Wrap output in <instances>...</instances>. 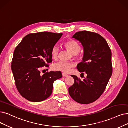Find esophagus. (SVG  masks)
Returning a JSON list of instances; mask_svg holds the SVG:
<instances>
[{
  "label": "esophagus",
  "instance_id": "1",
  "mask_svg": "<svg viewBox=\"0 0 128 128\" xmlns=\"http://www.w3.org/2000/svg\"><path fill=\"white\" fill-rule=\"evenodd\" d=\"M62 76H64V77H66V76H68V75L66 73H62Z\"/></svg>",
  "mask_w": 128,
  "mask_h": 128
}]
</instances>
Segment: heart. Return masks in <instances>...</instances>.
I'll return each mask as SVG.
<instances>
[{
  "mask_svg": "<svg viewBox=\"0 0 128 128\" xmlns=\"http://www.w3.org/2000/svg\"><path fill=\"white\" fill-rule=\"evenodd\" d=\"M65 47L72 54L78 56L80 54V46L79 43L74 40H71L64 44ZM59 52V47L57 44H55L51 50V54L54 59L57 58ZM75 66L73 62H66L64 61H59L55 63L53 66V68L56 70L62 71L64 72H68L71 68Z\"/></svg>",
  "mask_w": 128,
  "mask_h": 128,
  "instance_id": "b5f03b06",
  "label": "heart"
}]
</instances>
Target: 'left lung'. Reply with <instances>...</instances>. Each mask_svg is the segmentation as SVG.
I'll list each match as a JSON object with an SVG mask.
<instances>
[{
	"label": "left lung",
	"instance_id": "1",
	"mask_svg": "<svg viewBox=\"0 0 128 128\" xmlns=\"http://www.w3.org/2000/svg\"><path fill=\"white\" fill-rule=\"evenodd\" d=\"M72 38L78 40L84 48L82 61L77 69L80 72H85L87 76L81 81L71 76L74 82L69 88V93L78 103L91 104L104 93L112 76L111 52L106 40L98 34L79 32Z\"/></svg>",
	"mask_w": 128,
	"mask_h": 128
}]
</instances>
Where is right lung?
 Masks as SVG:
<instances>
[{
	"label": "right lung",
	"mask_w": 128,
	"mask_h": 128,
	"mask_svg": "<svg viewBox=\"0 0 128 128\" xmlns=\"http://www.w3.org/2000/svg\"><path fill=\"white\" fill-rule=\"evenodd\" d=\"M62 34L41 32L24 37L14 53L12 70L16 87L27 100L38 102L47 99L52 92L53 84L62 78L60 71L41 75L40 69L52 62V48Z\"/></svg>",
	"instance_id": "add662e5"
}]
</instances>
